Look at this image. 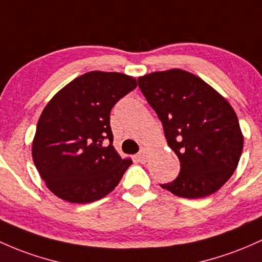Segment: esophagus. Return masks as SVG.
I'll use <instances>...</instances> for the list:
<instances>
[{
    "label": "esophagus",
    "instance_id": "34e87169",
    "mask_svg": "<svg viewBox=\"0 0 262 262\" xmlns=\"http://www.w3.org/2000/svg\"><path fill=\"white\" fill-rule=\"evenodd\" d=\"M148 153H149L148 148H142V150L137 154V159L139 160L140 163H145L146 160H148Z\"/></svg>",
    "mask_w": 262,
    "mask_h": 262
}]
</instances>
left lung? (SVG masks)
<instances>
[{"mask_svg": "<svg viewBox=\"0 0 262 262\" xmlns=\"http://www.w3.org/2000/svg\"><path fill=\"white\" fill-rule=\"evenodd\" d=\"M138 85L180 162L177 179L160 186L186 199L216 192L234 174L244 148L230 103L199 77L179 68L139 77Z\"/></svg>", "mask_w": 262, "mask_h": 262, "instance_id": "left-lung-1", "label": "left lung"}]
</instances>
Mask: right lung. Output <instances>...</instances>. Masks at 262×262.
Returning a JSON list of instances; mask_svg holds the SVG:
<instances>
[{
  "instance_id": "add662e5",
  "label": "right lung",
  "mask_w": 262,
  "mask_h": 262,
  "mask_svg": "<svg viewBox=\"0 0 262 262\" xmlns=\"http://www.w3.org/2000/svg\"><path fill=\"white\" fill-rule=\"evenodd\" d=\"M136 87L134 77L92 71L64 85L47 103L37 123L32 158L56 196L87 204L114 190L133 162L114 149L109 116L118 100Z\"/></svg>"
}]
</instances>
